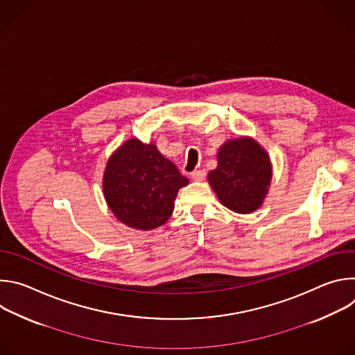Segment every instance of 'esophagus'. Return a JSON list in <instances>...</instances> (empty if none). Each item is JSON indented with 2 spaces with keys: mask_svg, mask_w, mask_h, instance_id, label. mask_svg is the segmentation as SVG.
I'll list each match as a JSON object with an SVG mask.
<instances>
[{
  "mask_svg": "<svg viewBox=\"0 0 355 355\" xmlns=\"http://www.w3.org/2000/svg\"><path fill=\"white\" fill-rule=\"evenodd\" d=\"M205 177H207V173L204 170H195L191 173V178L193 181H202V180H205Z\"/></svg>",
  "mask_w": 355,
  "mask_h": 355,
  "instance_id": "esophagus-1",
  "label": "esophagus"
}]
</instances>
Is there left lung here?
Segmentation results:
<instances>
[{"instance_id":"8db88e82","label":"left lung","mask_w":355,"mask_h":355,"mask_svg":"<svg viewBox=\"0 0 355 355\" xmlns=\"http://www.w3.org/2000/svg\"><path fill=\"white\" fill-rule=\"evenodd\" d=\"M267 151L250 137L226 141L218 153V167L208 180L222 204L237 214L259 209L271 181Z\"/></svg>"}]
</instances>
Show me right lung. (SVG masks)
I'll return each mask as SVG.
<instances>
[{"instance_id":"1","label":"right lung","mask_w":355,"mask_h":355,"mask_svg":"<svg viewBox=\"0 0 355 355\" xmlns=\"http://www.w3.org/2000/svg\"><path fill=\"white\" fill-rule=\"evenodd\" d=\"M188 178L160 155L155 144L130 139L107 164L104 193L115 216L129 227L151 230L164 225Z\"/></svg>"}]
</instances>
